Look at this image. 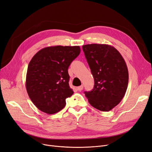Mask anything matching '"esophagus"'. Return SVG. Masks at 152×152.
Segmentation results:
<instances>
[{
  "instance_id": "esophagus-1",
  "label": "esophagus",
  "mask_w": 152,
  "mask_h": 152,
  "mask_svg": "<svg viewBox=\"0 0 152 152\" xmlns=\"http://www.w3.org/2000/svg\"><path fill=\"white\" fill-rule=\"evenodd\" d=\"M83 89V85H81V86H80L77 87V91H81Z\"/></svg>"
}]
</instances>
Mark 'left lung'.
I'll use <instances>...</instances> for the list:
<instances>
[{"label": "left lung", "instance_id": "obj_1", "mask_svg": "<svg viewBox=\"0 0 152 152\" xmlns=\"http://www.w3.org/2000/svg\"><path fill=\"white\" fill-rule=\"evenodd\" d=\"M83 50L94 80L92 91H85V96L93 107L109 111L120 103L126 91V64L118 50L108 44H86Z\"/></svg>", "mask_w": 152, "mask_h": 152}]
</instances>
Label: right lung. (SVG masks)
<instances>
[{
	"label": "right lung",
	"instance_id": "add662e5",
	"mask_svg": "<svg viewBox=\"0 0 152 152\" xmlns=\"http://www.w3.org/2000/svg\"><path fill=\"white\" fill-rule=\"evenodd\" d=\"M81 52L80 46L44 48L33 56L26 75V86L32 103L49 115L63 109L73 91L69 85L68 67Z\"/></svg>",
	"mask_w": 152,
	"mask_h": 152
}]
</instances>
